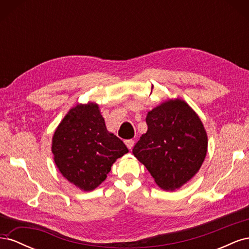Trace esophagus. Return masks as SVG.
Here are the masks:
<instances>
[{
	"label": "esophagus",
	"instance_id": "obj_1",
	"mask_svg": "<svg viewBox=\"0 0 249 249\" xmlns=\"http://www.w3.org/2000/svg\"><path fill=\"white\" fill-rule=\"evenodd\" d=\"M124 142H125V145H126V147L129 148V149H132V147L134 146V143H135V141H134V140H132V139H130V140H125Z\"/></svg>",
	"mask_w": 249,
	"mask_h": 249
}]
</instances>
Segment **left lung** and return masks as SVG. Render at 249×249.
<instances>
[{"instance_id":"left-lung-1","label":"left lung","mask_w":249,"mask_h":249,"mask_svg":"<svg viewBox=\"0 0 249 249\" xmlns=\"http://www.w3.org/2000/svg\"><path fill=\"white\" fill-rule=\"evenodd\" d=\"M147 131L133 155L161 189L175 191L196 175L208 152L199 116L184 100L170 99L147 112Z\"/></svg>"}]
</instances>
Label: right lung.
<instances>
[{
	"instance_id": "obj_1",
	"label": "right lung",
	"mask_w": 249,
	"mask_h": 249,
	"mask_svg": "<svg viewBox=\"0 0 249 249\" xmlns=\"http://www.w3.org/2000/svg\"><path fill=\"white\" fill-rule=\"evenodd\" d=\"M52 153L61 175L88 192L106 179L112 165L129 149L107 130L99 105L88 102L66 113L53 135Z\"/></svg>"
}]
</instances>
